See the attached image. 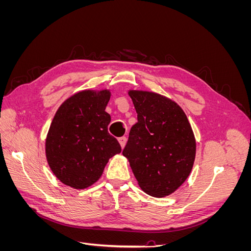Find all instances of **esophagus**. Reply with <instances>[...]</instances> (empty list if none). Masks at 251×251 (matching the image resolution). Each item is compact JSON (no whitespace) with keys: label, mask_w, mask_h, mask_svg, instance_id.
Returning <instances> with one entry per match:
<instances>
[{"label":"esophagus","mask_w":251,"mask_h":251,"mask_svg":"<svg viewBox=\"0 0 251 251\" xmlns=\"http://www.w3.org/2000/svg\"><path fill=\"white\" fill-rule=\"evenodd\" d=\"M118 141H119V143H120V146H121V148H125V146H126V137H120L119 139H118Z\"/></svg>","instance_id":"34e87169"}]
</instances>
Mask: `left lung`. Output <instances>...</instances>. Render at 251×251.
<instances>
[{"mask_svg": "<svg viewBox=\"0 0 251 251\" xmlns=\"http://www.w3.org/2000/svg\"><path fill=\"white\" fill-rule=\"evenodd\" d=\"M137 119L123 155L142 191L162 198L184 183L196 157L191 124L178 103L149 91L130 90Z\"/></svg>", "mask_w": 251, "mask_h": 251, "instance_id": "1", "label": "left lung"}]
</instances>
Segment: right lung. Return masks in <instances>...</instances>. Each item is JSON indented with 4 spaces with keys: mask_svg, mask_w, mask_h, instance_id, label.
<instances>
[{
    "mask_svg": "<svg viewBox=\"0 0 251 251\" xmlns=\"http://www.w3.org/2000/svg\"><path fill=\"white\" fill-rule=\"evenodd\" d=\"M109 90H83L66 100L56 111L46 138L51 171L64 184L83 189L100 178L109 159L121 151L108 132L105 112Z\"/></svg>",
    "mask_w": 251,
    "mask_h": 251,
    "instance_id": "add662e5",
    "label": "right lung"
}]
</instances>
